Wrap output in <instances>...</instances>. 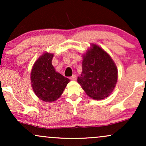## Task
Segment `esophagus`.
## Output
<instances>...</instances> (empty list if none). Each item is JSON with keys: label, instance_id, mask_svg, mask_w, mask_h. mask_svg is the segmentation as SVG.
Wrapping results in <instances>:
<instances>
[{"label": "esophagus", "instance_id": "1", "mask_svg": "<svg viewBox=\"0 0 146 146\" xmlns=\"http://www.w3.org/2000/svg\"><path fill=\"white\" fill-rule=\"evenodd\" d=\"M76 78H77L76 75H72V76L71 77V78H70V80H76Z\"/></svg>", "mask_w": 146, "mask_h": 146}]
</instances>
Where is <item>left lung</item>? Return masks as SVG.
Wrapping results in <instances>:
<instances>
[{"mask_svg": "<svg viewBox=\"0 0 146 146\" xmlns=\"http://www.w3.org/2000/svg\"><path fill=\"white\" fill-rule=\"evenodd\" d=\"M83 57L82 73L78 82L88 96L102 100L109 96L117 81V68L110 56L96 44Z\"/></svg>", "mask_w": 146, "mask_h": 146, "instance_id": "8db88e82", "label": "left lung"}]
</instances>
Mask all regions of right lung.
<instances>
[{
    "label": "right lung",
    "instance_id": "1",
    "mask_svg": "<svg viewBox=\"0 0 146 146\" xmlns=\"http://www.w3.org/2000/svg\"><path fill=\"white\" fill-rule=\"evenodd\" d=\"M53 54L45 53L33 65L31 86L35 94L44 102H54L61 96L69 79L56 71L51 64Z\"/></svg>",
    "mask_w": 146,
    "mask_h": 146
}]
</instances>
